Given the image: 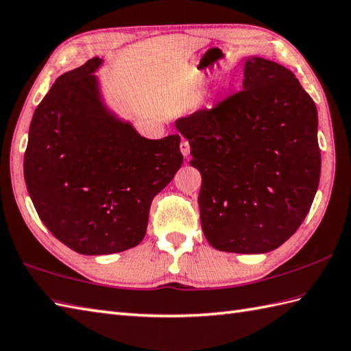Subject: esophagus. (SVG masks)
Returning <instances> with one entry per match:
<instances>
[{
  "label": "esophagus",
  "mask_w": 351,
  "mask_h": 351,
  "mask_svg": "<svg viewBox=\"0 0 351 351\" xmlns=\"http://www.w3.org/2000/svg\"><path fill=\"white\" fill-rule=\"evenodd\" d=\"M179 148H181V152H182V156H184L185 158L190 156V143L186 142V141H184V138H182L181 145H179Z\"/></svg>",
  "instance_id": "esophagus-1"
}]
</instances>
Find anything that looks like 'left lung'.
<instances>
[{
    "label": "left lung",
    "instance_id": "8db88e82",
    "mask_svg": "<svg viewBox=\"0 0 351 351\" xmlns=\"http://www.w3.org/2000/svg\"><path fill=\"white\" fill-rule=\"evenodd\" d=\"M175 128L202 175V230L215 250L263 254L299 229L322 158L317 108L289 69L247 56L242 91Z\"/></svg>",
    "mask_w": 351,
    "mask_h": 351
}]
</instances>
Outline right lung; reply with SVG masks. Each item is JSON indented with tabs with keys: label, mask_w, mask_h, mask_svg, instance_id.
I'll return each instance as SVG.
<instances>
[{
	"label": "right lung",
	"mask_w": 351,
	"mask_h": 351,
	"mask_svg": "<svg viewBox=\"0 0 351 351\" xmlns=\"http://www.w3.org/2000/svg\"><path fill=\"white\" fill-rule=\"evenodd\" d=\"M94 56L55 80L32 115L23 176L56 239L85 256L133 248L149 208L182 166L181 137L152 141L106 103Z\"/></svg>",
	"instance_id": "1"
}]
</instances>
